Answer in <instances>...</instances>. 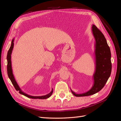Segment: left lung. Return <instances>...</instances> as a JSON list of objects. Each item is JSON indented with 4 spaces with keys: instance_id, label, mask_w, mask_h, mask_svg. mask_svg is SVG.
<instances>
[{
    "instance_id": "8db88e82",
    "label": "left lung",
    "mask_w": 121,
    "mask_h": 121,
    "mask_svg": "<svg viewBox=\"0 0 121 121\" xmlns=\"http://www.w3.org/2000/svg\"><path fill=\"white\" fill-rule=\"evenodd\" d=\"M92 32L95 42L94 45L95 69L93 75V85L89 91L81 94H77L71 89L73 95L77 97L89 96L99 92L103 88L111 74V53L107 40L94 25H92Z\"/></svg>"
}]
</instances>
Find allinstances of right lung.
Listing matches in <instances>:
<instances>
[{"instance_id":"1","label":"right lung","mask_w":121,"mask_h":121,"mask_svg":"<svg viewBox=\"0 0 121 121\" xmlns=\"http://www.w3.org/2000/svg\"><path fill=\"white\" fill-rule=\"evenodd\" d=\"M14 39H13L12 41V43H11V45L10 48L8 51V54H7V61H8V65H7V71H8V75L9 76V78L11 82H12V84H13V86L15 88V89L17 91H19V93L21 94H22L23 95L26 96L28 98H32V99H46L49 98L51 95H52V93H53V89H52V91L50 93L47 94L45 95H42V96H32L28 95L26 93H25L24 92L21 90L20 87H19V85H18L16 80L14 77V76L13 73L12 68V61H11V54L12 53V51L13 50V46H14Z\"/></svg>"}]
</instances>
